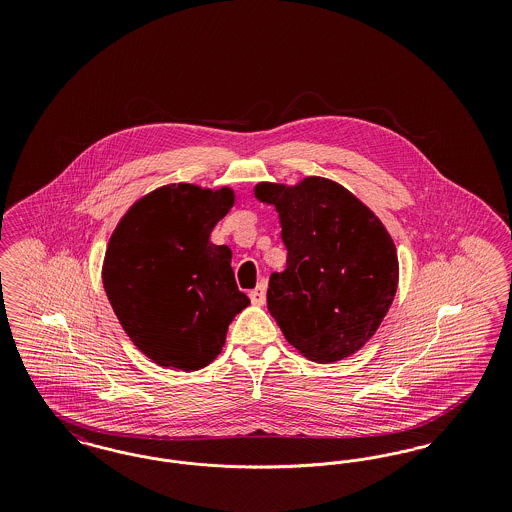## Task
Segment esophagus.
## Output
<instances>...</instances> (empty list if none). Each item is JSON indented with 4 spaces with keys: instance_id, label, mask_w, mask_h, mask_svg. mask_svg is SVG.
I'll use <instances>...</instances> for the list:
<instances>
[{
    "instance_id": "esophagus-1",
    "label": "esophagus",
    "mask_w": 512,
    "mask_h": 512,
    "mask_svg": "<svg viewBox=\"0 0 512 512\" xmlns=\"http://www.w3.org/2000/svg\"><path fill=\"white\" fill-rule=\"evenodd\" d=\"M249 297H251V303L253 305H265V301H267V290H265V286L263 284H259L255 290H251L249 292Z\"/></svg>"
}]
</instances>
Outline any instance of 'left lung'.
<instances>
[{"mask_svg":"<svg viewBox=\"0 0 512 512\" xmlns=\"http://www.w3.org/2000/svg\"><path fill=\"white\" fill-rule=\"evenodd\" d=\"M288 249L272 272L268 313L288 343L315 363L357 353L390 311L399 282L395 244L380 219L341 184L307 176L295 186L261 182Z\"/></svg>","mask_w":512,"mask_h":512,"instance_id":"8db88e82","label":"left lung"}]
</instances>
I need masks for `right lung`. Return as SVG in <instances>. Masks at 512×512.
Here are the masks:
<instances>
[{"label": "right lung", "instance_id": "add662e5", "mask_svg": "<svg viewBox=\"0 0 512 512\" xmlns=\"http://www.w3.org/2000/svg\"><path fill=\"white\" fill-rule=\"evenodd\" d=\"M232 205L226 186L169 184L138 199L109 240L103 288L128 338L157 365H209L249 305L230 247L209 242Z\"/></svg>", "mask_w": 512, "mask_h": 512}]
</instances>
